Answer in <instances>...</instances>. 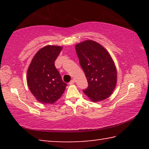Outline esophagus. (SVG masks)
<instances>
[{
  "label": "esophagus",
  "instance_id": "esophagus-1",
  "mask_svg": "<svg viewBox=\"0 0 149 149\" xmlns=\"http://www.w3.org/2000/svg\"><path fill=\"white\" fill-rule=\"evenodd\" d=\"M74 83H75V80H74V79H72V80L70 81L69 84H70V85H72V84H74Z\"/></svg>",
  "mask_w": 149,
  "mask_h": 149
}]
</instances>
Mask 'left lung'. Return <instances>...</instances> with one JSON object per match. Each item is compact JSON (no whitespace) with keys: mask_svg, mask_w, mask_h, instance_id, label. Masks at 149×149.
I'll return each instance as SVG.
<instances>
[{"mask_svg":"<svg viewBox=\"0 0 149 149\" xmlns=\"http://www.w3.org/2000/svg\"><path fill=\"white\" fill-rule=\"evenodd\" d=\"M75 50L88 82V87L83 91L93 102L107 99L117 81L116 68L110 54L91 40L77 44Z\"/></svg>","mask_w":149,"mask_h":149,"instance_id":"8db88e82","label":"left lung"}]
</instances>
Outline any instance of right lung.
I'll return each instance as SVG.
<instances>
[{"label":"right lung","instance_id":"obj_1","mask_svg":"<svg viewBox=\"0 0 149 149\" xmlns=\"http://www.w3.org/2000/svg\"><path fill=\"white\" fill-rule=\"evenodd\" d=\"M62 48L47 45L35 54L28 68L27 82L30 91L42 104H53L64 93L63 81L54 65Z\"/></svg>","mask_w":149,"mask_h":149}]
</instances>
